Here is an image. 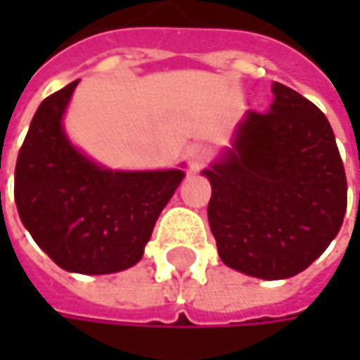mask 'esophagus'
I'll return each instance as SVG.
<instances>
[{
  "label": "esophagus",
  "instance_id": "1",
  "mask_svg": "<svg viewBox=\"0 0 360 360\" xmlns=\"http://www.w3.org/2000/svg\"><path fill=\"white\" fill-rule=\"evenodd\" d=\"M186 158H188V166H190V170H200L202 166L208 162V158H210V150H208L204 144L188 146Z\"/></svg>",
  "mask_w": 360,
  "mask_h": 360
}]
</instances>
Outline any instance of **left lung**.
<instances>
[{"mask_svg":"<svg viewBox=\"0 0 360 360\" xmlns=\"http://www.w3.org/2000/svg\"><path fill=\"white\" fill-rule=\"evenodd\" d=\"M269 112H248L204 176L208 222L230 269L290 278L323 255L347 212V176L326 116L274 82Z\"/></svg>","mask_w":360,"mask_h":360,"instance_id":"obj_1","label":"left lung"}]
</instances>
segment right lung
<instances>
[{
	"label": "right lung",
	"instance_id": "right-lung-1",
	"mask_svg": "<svg viewBox=\"0 0 360 360\" xmlns=\"http://www.w3.org/2000/svg\"><path fill=\"white\" fill-rule=\"evenodd\" d=\"M77 79L35 112L15 164L13 196L23 226L63 270L110 274L144 255L182 170L120 172L70 144L62 118Z\"/></svg>",
	"mask_w": 360,
	"mask_h": 360
}]
</instances>
